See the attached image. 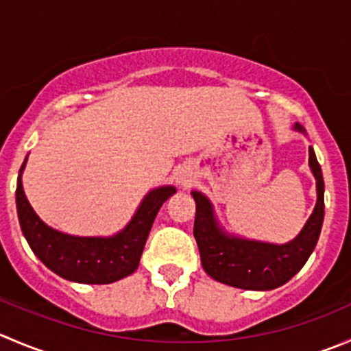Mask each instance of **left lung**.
Returning a JSON list of instances; mask_svg holds the SVG:
<instances>
[{
  "instance_id": "8db88e82",
  "label": "left lung",
  "mask_w": 351,
  "mask_h": 351,
  "mask_svg": "<svg viewBox=\"0 0 351 351\" xmlns=\"http://www.w3.org/2000/svg\"><path fill=\"white\" fill-rule=\"evenodd\" d=\"M295 130L304 132V128L297 123ZM308 165L317 180V204L300 234L285 245L228 237L217 226L207 197L192 192L197 204L193 237L204 271L213 280L243 290H273L290 281L304 267L315 248L324 221V178L312 147L308 149Z\"/></svg>"
}]
</instances>
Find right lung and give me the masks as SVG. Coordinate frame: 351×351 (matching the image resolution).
<instances>
[{
  "label": "right lung",
  "instance_id": "1",
  "mask_svg": "<svg viewBox=\"0 0 351 351\" xmlns=\"http://www.w3.org/2000/svg\"><path fill=\"white\" fill-rule=\"evenodd\" d=\"M175 192L173 186H161L149 192L127 228L110 238L71 237L44 224L23 193L20 175L15 195L23 237L47 269L75 283L108 285L137 269L156 214Z\"/></svg>",
  "mask_w": 351,
  "mask_h": 351
}]
</instances>
